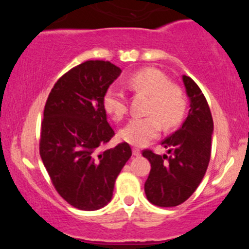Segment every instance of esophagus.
Listing matches in <instances>:
<instances>
[{"mask_svg":"<svg viewBox=\"0 0 249 249\" xmlns=\"http://www.w3.org/2000/svg\"><path fill=\"white\" fill-rule=\"evenodd\" d=\"M132 153H133V156H136V157L141 156V150H139V148H133Z\"/></svg>","mask_w":249,"mask_h":249,"instance_id":"obj_1","label":"esophagus"}]
</instances>
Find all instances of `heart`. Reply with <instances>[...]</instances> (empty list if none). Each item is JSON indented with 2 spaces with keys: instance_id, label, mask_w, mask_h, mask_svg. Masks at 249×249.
Returning <instances> with one entry per match:
<instances>
[{
  "instance_id": "heart-1",
  "label": "heart",
  "mask_w": 249,
  "mask_h": 249,
  "mask_svg": "<svg viewBox=\"0 0 249 249\" xmlns=\"http://www.w3.org/2000/svg\"><path fill=\"white\" fill-rule=\"evenodd\" d=\"M133 92L148 96L146 117L132 118L122 128L119 137L134 146H144L158 137L161 122L166 128L178 125L186 112L187 101L184 90L177 83L154 68H144L127 79ZM105 111L117 122L127 113V97L122 89L108 88L103 97Z\"/></svg>"
}]
</instances>
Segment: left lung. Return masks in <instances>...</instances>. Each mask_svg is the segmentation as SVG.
I'll return each mask as SVG.
<instances>
[{
	"mask_svg": "<svg viewBox=\"0 0 249 249\" xmlns=\"http://www.w3.org/2000/svg\"><path fill=\"white\" fill-rule=\"evenodd\" d=\"M191 108L178 131L161 142L170 156L142 151L151 164L145 194L151 204L174 207L190 198L206 173L212 150L213 118L204 93L191 77L182 76Z\"/></svg>",
	"mask_w": 249,
	"mask_h": 249,
	"instance_id": "obj_1",
	"label": "left lung"
}]
</instances>
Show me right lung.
<instances>
[{
    "label": "right lung",
    "mask_w": 249,
    "mask_h": 249,
    "mask_svg": "<svg viewBox=\"0 0 249 249\" xmlns=\"http://www.w3.org/2000/svg\"><path fill=\"white\" fill-rule=\"evenodd\" d=\"M122 70L108 61H87L51 89L43 112L39 154L55 190L82 211L104 207L132 151L127 142L103 150L115 136L103 105Z\"/></svg>",
    "instance_id": "add662e5"
}]
</instances>
